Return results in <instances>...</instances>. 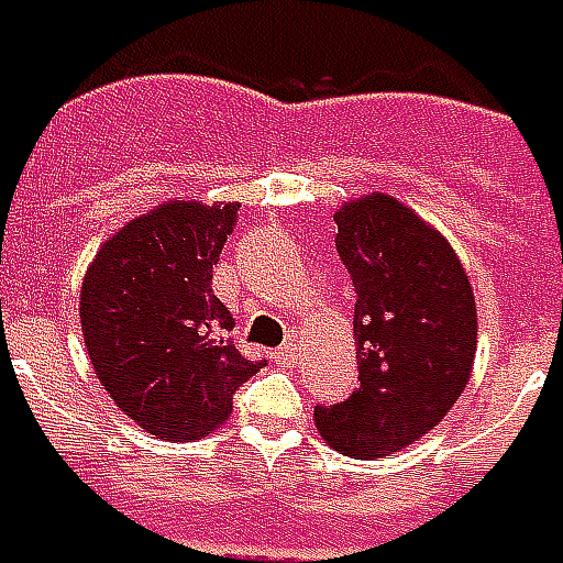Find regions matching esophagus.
Here are the masks:
<instances>
[{
	"mask_svg": "<svg viewBox=\"0 0 563 563\" xmlns=\"http://www.w3.org/2000/svg\"><path fill=\"white\" fill-rule=\"evenodd\" d=\"M271 355H274V362H295V346L292 343H283Z\"/></svg>",
	"mask_w": 563,
	"mask_h": 563,
	"instance_id": "1",
	"label": "esophagus"
}]
</instances>
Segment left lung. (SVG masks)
I'll use <instances>...</instances> for the list:
<instances>
[{
  "label": "left lung",
  "mask_w": 563,
  "mask_h": 563,
  "mask_svg": "<svg viewBox=\"0 0 563 563\" xmlns=\"http://www.w3.org/2000/svg\"><path fill=\"white\" fill-rule=\"evenodd\" d=\"M338 253L355 286L358 389L317 407L331 449L383 459L424 437L459 401L476 355V301L446 238L398 198L338 210Z\"/></svg>",
  "instance_id": "left-lung-1"
}]
</instances>
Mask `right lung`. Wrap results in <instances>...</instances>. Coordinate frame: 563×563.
<instances>
[{"label": "right lung", "instance_id": "add662e5", "mask_svg": "<svg viewBox=\"0 0 563 563\" xmlns=\"http://www.w3.org/2000/svg\"><path fill=\"white\" fill-rule=\"evenodd\" d=\"M238 201H168L104 241L80 289V329L96 377L147 434L201 440L265 362L234 350V319L213 295V265Z\"/></svg>", "mask_w": 563, "mask_h": 563}]
</instances>
